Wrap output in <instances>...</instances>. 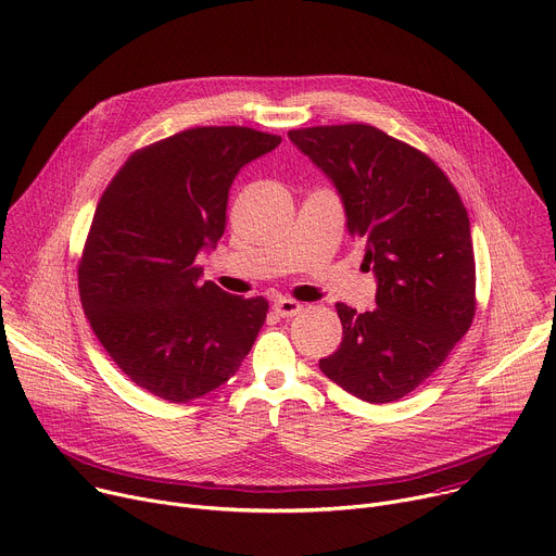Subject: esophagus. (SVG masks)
I'll use <instances>...</instances> for the list:
<instances>
[{"instance_id":"obj_1","label":"esophagus","mask_w":556,"mask_h":556,"mask_svg":"<svg viewBox=\"0 0 556 556\" xmlns=\"http://www.w3.org/2000/svg\"><path fill=\"white\" fill-rule=\"evenodd\" d=\"M301 306L299 301H294V299H277L275 301V306H273V311L279 315V317H283V319H288V317H294V315H299L301 313Z\"/></svg>"}]
</instances>
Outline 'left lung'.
Masks as SVG:
<instances>
[{
	"instance_id": "1",
	"label": "left lung",
	"mask_w": 556,
	"mask_h": 556,
	"mask_svg": "<svg viewBox=\"0 0 556 556\" xmlns=\"http://www.w3.org/2000/svg\"><path fill=\"white\" fill-rule=\"evenodd\" d=\"M290 141L334 184L352 239L366 245L377 308L337 304L341 345L321 372L368 403L424 383L475 319V252L464 201L421 150L368 124L315 126Z\"/></svg>"
}]
</instances>
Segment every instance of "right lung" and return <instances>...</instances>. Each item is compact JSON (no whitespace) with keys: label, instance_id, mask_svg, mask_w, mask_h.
<instances>
[{"label":"right lung","instance_id":"1","mask_svg":"<svg viewBox=\"0 0 556 556\" xmlns=\"http://www.w3.org/2000/svg\"><path fill=\"white\" fill-rule=\"evenodd\" d=\"M281 143L245 126L188 128L128 157L99 199L79 260L84 313L119 370L170 403L226 383L255 343L264 296L201 283L237 173Z\"/></svg>","mask_w":556,"mask_h":556}]
</instances>
